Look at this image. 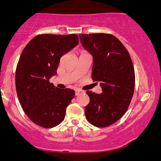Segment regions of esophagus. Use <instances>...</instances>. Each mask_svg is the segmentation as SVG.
<instances>
[{"label":"esophagus","instance_id":"esophagus-1","mask_svg":"<svg viewBox=\"0 0 161 161\" xmlns=\"http://www.w3.org/2000/svg\"><path fill=\"white\" fill-rule=\"evenodd\" d=\"M82 91H81L80 90H75V96H79L80 95V94L82 93Z\"/></svg>","mask_w":161,"mask_h":161}]
</instances>
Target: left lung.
<instances>
[{
  "label": "left lung",
  "instance_id": "8db88e82",
  "mask_svg": "<svg viewBox=\"0 0 161 161\" xmlns=\"http://www.w3.org/2000/svg\"><path fill=\"white\" fill-rule=\"evenodd\" d=\"M81 43L92 56V78L102 92L86 91L90 103L86 118L97 127L116 122L129 108L135 89V71L129 52L114 36L106 33L79 35Z\"/></svg>",
  "mask_w": 161,
  "mask_h": 161
}]
</instances>
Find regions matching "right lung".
Returning <instances> with one entry per match:
<instances>
[{
  "instance_id": "1",
  "label": "right lung",
  "mask_w": 161,
  "mask_h": 161,
  "mask_svg": "<svg viewBox=\"0 0 161 161\" xmlns=\"http://www.w3.org/2000/svg\"><path fill=\"white\" fill-rule=\"evenodd\" d=\"M78 44L75 34H43L32 39L21 54L15 72L17 95L25 114L41 127L59 125L74 98V90L58 89L49 80L57 74L61 57Z\"/></svg>"
}]
</instances>
